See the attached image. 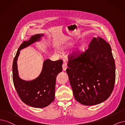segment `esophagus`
Masks as SVG:
<instances>
[{
    "label": "esophagus",
    "instance_id": "1",
    "mask_svg": "<svg viewBox=\"0 0 125 125\" xmlns=\"http://www.w3.org/2000/svg\"><path fill=\"white\" fill-rule=\"evenodd\" d=\"M62 67H63V71H65L66 70V68H67V64H66V62H64L63 63V65H62Z\"/></svg>",
    "mask_w": 125,
    "mask_h": 125
}]
</instances>
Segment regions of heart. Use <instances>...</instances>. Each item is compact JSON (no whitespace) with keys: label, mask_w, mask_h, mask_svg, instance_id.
I'll list each match as a JSON object with an SVG mask.
<instances>
[{"label":"heart","mask_w":125,"mask_h":125,"mask_svg":"<svg viewBox=\"0 0 125 125\" xmlns=\"http://www.w3.org/2000/svg\"><path fill=\"white\" fill-rule=\"evenodd\" d=\"M74 43V42H68V46H72ZM84 49H85V45L83 43H82L79 44V45L76 47V49H75V54L76 55H79L80 54H82L83 53V52L84 51Z\"/></svg>","instance_id":"obj_1"}]
</instances>
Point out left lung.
<instances>
[{
  "instance_id": "obj_1",
  "label": "left lung",
  "mask_w": 125,
  "mask_h": 125,
  "mask_svg": "<svg viewBox=\"0 0 125 125\" xmlns=\"http://www.w3.org/2000/svg\"><path fill=\"white\" fill-rule=\"evenodd\" d=\"M66 73L78 102L94 105L111 95L115 82V64L110 44L94 37L88 49L77 58L71 56Z\"/></svg>"
}]
</instances>
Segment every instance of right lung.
Returning <instances> with one entry per match:
<instances>
[{
  "label": "right lung",
  "instance_id": "obj_1",
  "mask_svg": "<svg viewBox=\"0 0 125 125\" xmlns=\"http://www.w3.org/2000/svg\"><path fill=\"white\" fill-rule=\"evenodd\" d=\"M43 36V34H36L32 36L29 41L24 42L19 48L12 65L13 83L19 97L27 105L36 108L45 107L54 101L56 77L62 71L63 61L45 60L41 74L31 80H25L20 77L17 61L20 51L41 41Z\"/></svg>",
  "mask_w": 125,
  "mask_h": 125
}]
</instances>
